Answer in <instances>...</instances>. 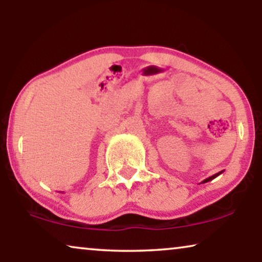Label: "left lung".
Masks as SVG:
<instances>
[{"instance_id":"8db88e82","label":"left lung","mask_w":262,"mask_h":262,"mask_svg":"<svg viewBox=\"0 0 262 262\" xmlns=\"http://www.w3.org/2000/svg\"><path fill=\"white\" fill-rule=\"evenodd\" d=\"M223 172H224V170H223V171H221V172L215 173V175H213V176H211V177H209V178H206V180H204V181H203V182H202V183H206V182H210V181H212V180H213V178H215V177H217V176H219V175H221V173H223Z\"/></svg>"}]
</instances>
